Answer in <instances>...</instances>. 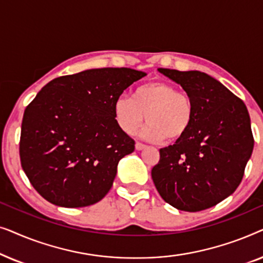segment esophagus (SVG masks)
Returning a JSON list of instances; mask_svg holds the SVG:
<instances>
[{
    "instance_id": "obj_1",
    "label": "esophagus",
    "mask_w": 263,
    "mask_h": 263,
    "mask_svg": "<svg viewBox=\"0 0 263 263\" xmlns=\"http://www.w3.org/2000/svg\"><path fill=\"white\" fill-rule=\"evenodd\" d=\"M146 147V145L145 143H142V142H136L135 143V148H136V151H141V149H143Z\"/></svg>"
}]
</instances>
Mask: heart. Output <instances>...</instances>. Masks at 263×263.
I'll use <instances>...</instances> for the list:
<instances>
[{
	"instance_id": "1",
	"label": "heart",
	"mask_w": 263,
	"mask_h": 263,
	"mask_svg": "<svg viewBox=\"0 0 263 263\" xmlns=\"http://www.w3.org/2000/svg\"><path fill=\"white\" fill-rule=\"evenodd\" d=\"M118 127L125 134L134 135L143 127L141 135L149 141H177L189 132L194 121V103L186 93L178 92L174 85L163 81L140 85L132 99L120 97L114 104Z\"/></svg>"
}]
</instances>
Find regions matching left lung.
Returning a JSON list of instances; mask_svg holds the SVG:
<instances>
[{
  "label": "left lung",
  "mask_w": 263,
  "mask_h": 263,
  "mask_svg": "<svg viewBox=\"0 0 263 263\" xmlns=\"http://www.w3.org/2000/svg\"><path fill=\"white\" fill-rule=\"evenodd\" d=\"M158 70L182 86L195 115L182 139L159 149L160 159L151 172L154 185L179 211L207 210L242 182L254 148L249 112L242 99L206 73Z\"/></svg>",
  "instance_id": "8db88e82"
}]
</instances>
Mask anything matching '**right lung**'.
Here are the masks:
<instances>
[{
    "label": "right lung",
    "mask_w": 263,
    "mask_h": 263,
    "mask_svg": "<svg viewBox=\"0 0 263 263\" xmlns=\"http://www.w3.org/2000/svg\"><path fill=\"white\" fill-rule=\"evenodd\" d=\"M146 73L99 68L46 84L25 109L20 161L32 186L56 206L98 202L135 141L118 127L114 104Z\"/></svg>",
    "instance_id": "right-lung-1"
}]
</instances>
